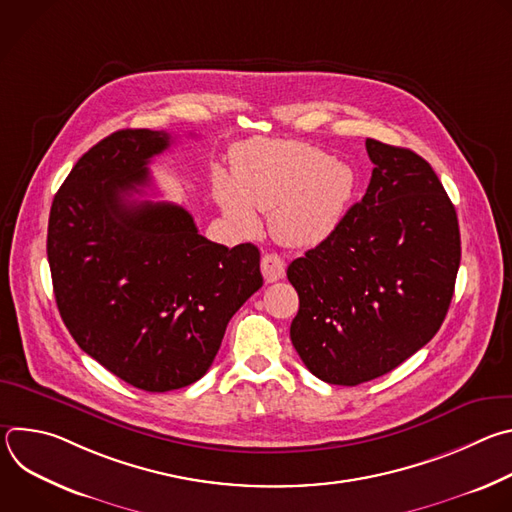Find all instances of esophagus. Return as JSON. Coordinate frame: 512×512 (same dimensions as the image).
Instances as JSON below:
<instances>
[{"label": "esophagus", "instance_id": "obj_1", "mask_svg": "<svg viewBox=\"0 0 512 512\" xmlns=\"http://www.w3.org/2000/svg\"><path fill=\"white\" fill-rule=\"evenodd\" d=\"M261 273L267 283H275L285 275V261L275 253H267L261 259Z\"/></svg>", "mask_w": 512, "mask_h": 512}]
</instances>
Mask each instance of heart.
<instances>
[{"label": "heart", "mask_w": 512, "mask_h": 512, "mask_svg": "<svg viewBox=\"0 0 512 512\" xmlns=\"http://www.w3.org/2000/svg\"><path fill=\"white\" fill-rule=\"evenodd\" d=\"M233 176L216 180V200L245 233L269 212L271 235L289 247H314L342 223L354 194V172L316 145L251 141L235 152Z\"/></svg>", "instance_id": "1"}]
</instances>
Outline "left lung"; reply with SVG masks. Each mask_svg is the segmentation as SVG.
<instances>
[{
  "instance_id": "left-lung-1",
  "label": "left lung",
  "mask_w": 512,
  "mask_h": 512,
  "mask_svg": "<svg viewBox=\"0 0 512 512\" xmlns=\"http://www.w3.org/2000/svg\"><path fill=\"white\" fill-rule=\"evenodd\" d=\"M367 194L287 279L300 296L289 336L312 375L354 387L387 375L440 330L460 267L452 200L415 152L367 139Z\"/></svg>"
}]
</instances>
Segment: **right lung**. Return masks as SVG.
<instances>
[{"mask_svg":"<svg viewBox=\"0 0 512 512\" xmlns=\"http://www.w3.org/2000/svg\"><path fill=\"white\" fill-rule=\"evenodd\" d=\"M170 145V133L152 129H121L93 145L52 200L46 241L72 338L150 393L196 383L229 320L263 285L255 245L212 243L182 206L131 198Z\"/></svg>","mask_w":512,"mask_h":512,"instance_id":"1","label":"right lung"}]
</instances>
